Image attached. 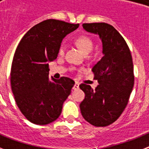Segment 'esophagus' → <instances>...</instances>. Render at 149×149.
Instances as JSON below:
<instances>
[{
	"instance_id": "34e87169",
	"label": "esophagus",
	"mask_w": 149,
	"mask_h": 149,
	"mask_svg": "<svg viewBox=\"0 0 149 149\" xmlns=\"http://www.w3.org/2000/svg\"><path fill=\"white\" fill-rule=\"evenodd\" d=\"M79 83H78V82H76V83H75V85H74V86H73V90H74V91H77V90H78V89H79Z\"/></svg>"
}]
</instances>
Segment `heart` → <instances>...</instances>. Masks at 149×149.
Instances as JSON below:
<instances>
[{
  "mask_svg": "<svg viewBox=\"0 0 149 149\" xmlns=\"http://www.w3.org/2000/svg\"><path fill=\"white\" fill-rule=\"evenodd\" d=\"M76 44L84 54H88L92 51L93 48V42L89 36H80L76 39ZM59 52L63 54L64 52V45H61Z\"/></svg>",
  "mask_w": 149,
  "mask_h": 149,
  "instance_id": "b5f03b06",
  "label": "heart"
}]
</instances>
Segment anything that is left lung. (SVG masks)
Returning a JSON list of instances; mask_svg holds the SVG:
<instances>
[{"label":"left lung","instance_id":"8db88e82","mask_svg":"<svg viewBox=\"0 0 149 149\" xmlns=\"http://www.w3.org/2000/svg\"><path fill=\"white\" fill-rule=\"evenodd\" d=\"M85 31L99 36L103 57L92 68L98 85L93 91L82 84L85 98L79 104L85 120L96 127L113 123L127 106L134 86V69L129 48L120 33L107 23H86Z\"/></svg>","mask_w":149,"mask_h":149}]
</instances>
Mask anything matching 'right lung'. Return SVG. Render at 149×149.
I'll return each mask as SVG.
<instances>
[{"mask_svg": "<svg viewBox=\"0 0 149 149\" xmlns=\"http://www.w3.org/2000/svg\"><path fill=\"white\" fill-rule=\"evenodd\" d=\"M79 24L55 19L33 26L15 50L10 70L12 93L18 108L33 124L48 125L59 117L74 81L49 77V63L57 58L62 41Z\"/></svg>", "mask_w": 149, "mask_h": 149, "instance_id": "right-lung-1", "label": "right lung"}]
</instances>
